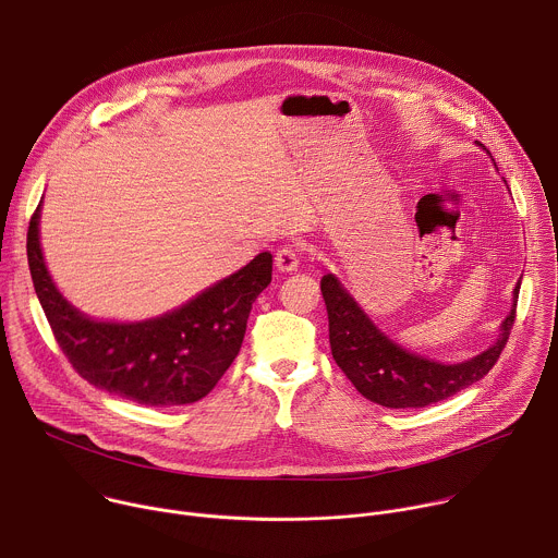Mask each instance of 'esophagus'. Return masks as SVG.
I'll use <instances>...</instances> for the list:
<instances>
[{
  "mask_svg": "<svg viewBox=\"0 0 558 558\" xmlns=\"http://www.w3.org/2000/svg\"><path fill=\"white\" fill-rule=\"evenodd\" d=\"M274 263H276V267H278L280 271H293V269H298V265H300L298 247H295V245H282V247L276 252Z\"/></svg>",
  "mask_w": 558,
  "mask_h": 558,
  "instance_id": "34e87169",
  "label": "esophagus"
}]
</instances>
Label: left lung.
<instances>
[{
	"label": "left lung",
	"mask_w": 558,
	"mask_h": 558,
	"mask_svg": "<svg viewBox=\"0 0 558 558\" xmlns=\"http://www.w3.org/2000/svg\"><path fill=\"white\" fill-rule=\"evenodd\" d=\"M320 289L329 313L331 353L351 384L379 407L424 409L480 381L497 364L514 325L521 280L514 287L512 311L501 323L497 342L459 364L415 355L386 338L333 274L323 278Z\"/></svg>",
	"instance_id": "1"
}]
</instances>
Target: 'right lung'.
Segmentation results:
<instances>
[{
	"instance_id": "add662e5",
	"label": "right lung",
	"mask_w": 558,
	"mask_h": 558,
	"mask_svg": "<svg viewBox=\"0 0 558 558\" xmlns=\"http://www.w3.org/2000/svg\"><path fill=\"white\" fill-rule=\"evenodd\" d=\"M39 209L28 227V267L57 344L93 386L145 407L203 400L241 351L256 298L271 282V254L211 284L187 304L145 323H97L54 287L39 245Z\"/></svg>"
}]
</instances>
